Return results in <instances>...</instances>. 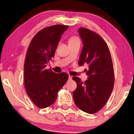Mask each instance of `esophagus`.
I'll return each mask as SVG.
<instances>
[{
    "instance_id": "obj_1",
    "label": "esophagus",
    "mask_w": 134,
    "mask_h": 134,
    "mask_svg": "<svg viewBox=\"0 0 134 134\" xmlns=\"http://www.w3.org/2000/svg\"><path fill=\"white\" fill-rule=\"evenodd\" d=\"M72 79V77H71V76H69V80H71Z\"/></svg>"
}]
</instances>
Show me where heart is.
<instances>
[{
	"instance_id": "heart-1",
	"label": "heart",
	"mask_w": 134,
	"mask_h": 134,
	"mask_svg": "<svg viewBox=\"0 0 134 134\" xmlns=\"http://www.w3.org/2000/svg\"><path fill=\"white\" fill-rule=\"evenodd\" d=\"M75 41H79L77 38L76 37H71L69 42H75Z\"/></svg>"
}]
</instances>
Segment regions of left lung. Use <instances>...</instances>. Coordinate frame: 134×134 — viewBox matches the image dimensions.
<instances>
[{
  "label": "left lung",
  "instance_id": "8db88e82",
  "mask_svg": "<svg viewBox=\"0 0 134 134\" xmlns=\"http://www.w3.org/2000/svg\"><path fill=\"white\" fill-rule=\"evenodd\" d=\"M78 31L83 43L78 64L89 65L88 77L85 82L78 77L72 78L77 83L73 99L80 110L94 114L104 106L113 91V63L107 44L100 36L82 27Z\"/></svg>",
  "mask_w": 134,
  "mask_h": 134
}]
</instances>
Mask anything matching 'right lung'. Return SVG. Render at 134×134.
<instances>
[{
	"label": "right lung",
	"instance_id": "add662e5",
	"mask_svg": "<svg viewBox=\"0 0 134 134\" xmlns=\"http://www.w3.org/2000/svg\"><path fill=\"white\" fill-rule=\"evenodd\" d=\"M68 25H55L39 31L31 40L24 62L26 92L38 107L44 109L55 101L57 93L69 78L65 73H56L46 69L54 57L61 35Z\"/></svg>",
	"mask_w": 134,
	"mask_h": 134
}]
</instances>
